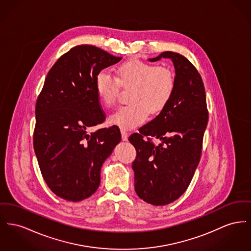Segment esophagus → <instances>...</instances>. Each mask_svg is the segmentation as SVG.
I'll return each mask as SVG.
<instances>
[{"label": "esophagus", "instance_id": "1", "mask_svg": "<svg viewBox=\"0 0 251 251\" xmlns=\"http://www.w3.org/2000/svg\"><path fill=\"white\" fill-rule=\"evenodd\" d=\"M121 137H122L123 141L128 140V133L125 130H121Z\"/></svg>", "mask_w": 251, "mask_h": 251}]
</instances>
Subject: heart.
Segmentation results:
<instances>
[{
  "label": "heart",
  "mask_w": 251,
  "mask_h": 251,
  "mask_svg": "<svg viewBox=\"0 0 251 251\" xmlns=\"http://www.w3.org/2000/svg\"><path fill=\"white\" fill-rule=\"evenodd\" d=\"M120 86L133 87L129 96L131 104L118 108L108 120L110 124L130 130L143 124L149 113L157 114L167 106L175 92L176 78L169 68L140 59L122 63L118 76L107 70L96 76V92L105 106L116 102Z\"/></svg>",
  "instance_id": "1"
}]
</instances>
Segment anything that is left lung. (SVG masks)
Instances as JSON below:
<instances>
[{"label":"left lung","mask_w":251,"mask_h":251,"mask_svg":"<svg viewBox=\"0 0 251 251\" xmlns=\"http://www.w3.org/2000/svg\"><path fill=\"white\" fill-rule=\"evenodd\" d=\"M161 58L175 65L174 95L156 118L129 137L136 151L132 165L134 190L153 206L168 205L188 189L200 161L208 119L204 83L194 65L172 51L149 60ZM152 138L162 143L155 146Z\"/></svg>","instance_id":"obj_1"}]
</instances>
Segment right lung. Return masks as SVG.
Masks as SVG:
<instances>
[{
  "instance_id": "right-lung-1",
  "label": "right lung",
  "mask_w": 251,
  "mask_h": 251,
  "mask_svg": "<svg viewBox=\"0 0 251 251\" xmlns=\"http://www.w3.org/2000/svg\"><path fill=\"white\" fill-rule=\"evenodd\" d=\"M93 45H77L52 66L36 102L34 151L49 189L60 198H88L100 183V169L121 140L118 126L88 133L102 123L95 79L102 69L118 63Z\"/></svg>"
}]
</instances>
